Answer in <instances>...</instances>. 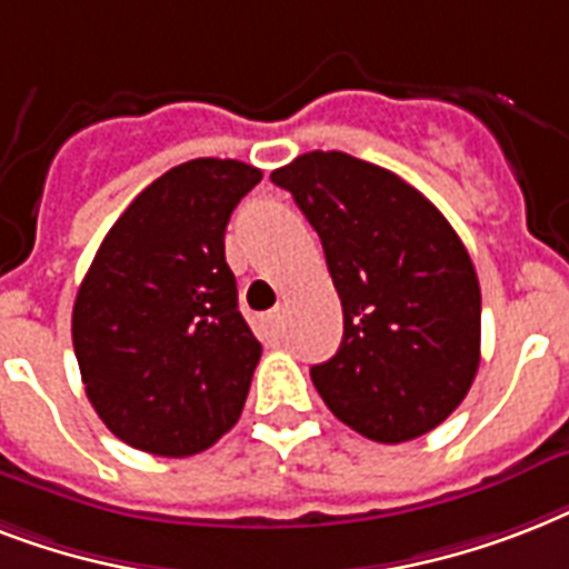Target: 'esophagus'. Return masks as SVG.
I'll return each instance as SVG.
<instances>
[{
	"label": "esophagus",
	"mask_w": 569,
	"mask_h": 569,
	"mask_svg": "<svg viewBox=\"0 0 569 569\" xmlns=\"http://www.w3.org/2000/svg\"><path fill=\"white\" fill-rule=\"evenodd\" d=\"M283 328H286V321L280 310L266 312V316L259 319V330H262V337H266L268 342H277V339L283 337Z\"/></svg>",
	"instance_id": "obj_1"
}]
</instances>
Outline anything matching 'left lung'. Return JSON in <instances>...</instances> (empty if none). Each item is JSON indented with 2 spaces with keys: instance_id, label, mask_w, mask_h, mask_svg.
<instances>
[{
  "instance_id": "8db88e82",
  "label": "left lung",
  "mask_w": 569,
  "mask_h": 569,
  "mask_svg": "<svg viewBox=\"0 0 569 569\" xmlns=\"http://www.w3.org/2000/svg\"><path fill=\"white\" fill-rule=\"evenodd\" d=\"M271 182L319 232L342 301V346L310 369L325 405L375 442L437 428L481 360V289L458 232L401 177L339 150L298 156Z\"/></svg>"
}]
</instances>
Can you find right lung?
Wrapping results in <instances>:
<instances>
[{"instance_id":"obj_1","label":"right lung","mask_w":569,"mask_h":569,"mask_svg":"<svg viewBox=\"0 0 569 569\" xmlns=\"http://www.w3.org/2000/svg\"><path fill=\"white\" fill-rule=\"evenodd\" d=\"M262 180L191 159L150 182L106 232L73 303V351L106 428L189 458L239 422L262 346L239 312L223 230Z\"/></svg>"}]
</instances>
